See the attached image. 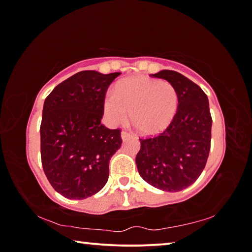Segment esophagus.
<instances>
[{"mask_svg":"<svg viewBox=\"0 0 252 252\" xmlns=\"http://www.w3.org/2000/svg\"><path fill=\"white\" fill-rule=\"evenodd\" d=\"M131 134L129 133V132H126V131H122L121 132V138L123 139V140H126V138H129Z\"/></svg>","mask_w":252,"mask_h":252,"instance_id":"obj_1","label":"esophagus"}]
</instances>
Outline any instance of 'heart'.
Segmentation results:
<instances>
[{"label":"heart","instance_id":"heart-1","mask_svg":"<svg viewBox=\"0 0 252 252\" xmlns=\"http://www.w3.org/2000/svg\"><path fill=\"white\" fill-rule=\"evenodd\" d=\"M104 112L109 120L118 125L130 120L142 135L159 134L171 126L179 108L176 87L168 81L135 75L122 80L113 93L105 96Z\"/></svg>","mask_w":252,"mask_h":252}]
</instances>
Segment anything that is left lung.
<instances>
[{
    "instance_id": "1",
    "label": "left lung",
    "mask_w": 252,
    "mask_h": 252,
    "mask_svg": "<svg viewBox=\"0 0 252 252\" xmlns=\"http://www.w3.org/2000/svg\"><path fill=\"white\" fill-rule=\"evenodd\" d=\"M152 76L176 87L179 108L167 130L140 139L135 163L149 185L177 192L192 185L206 167L212 126L208 96L199 85L176 71L162 70Z\"/></svg>"
}]
</instances>
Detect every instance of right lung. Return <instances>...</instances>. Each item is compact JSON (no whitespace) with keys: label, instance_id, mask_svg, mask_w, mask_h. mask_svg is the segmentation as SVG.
Wrapping results in <instances>:
<instances>
[{"label":"right lung","instance_id":"right-lung-1","mask_svg":"<svg viewBox=\"0 0 252 252\" xmlns=\"http://www.w3.org/2000/svg\"><path fill=\"white\" fill-rule=\"evenodd\" d=\"M121 73L81 71L46 96L41 122V160L53 189L67 199L95 194L109 178L121 130L101 125L109 85Z\"/></svg>","mask_w":252,"mask_h":252}]
</instances>
